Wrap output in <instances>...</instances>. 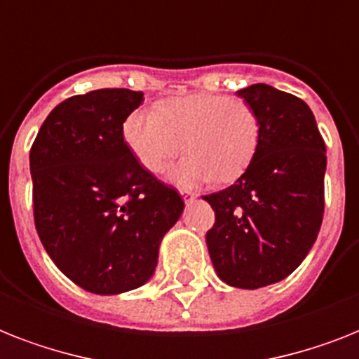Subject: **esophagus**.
<instances>
[{"instance_id":"34e87169","label":"esophagus","mask_w":359,"mask_h":359,"mask_svg":"<svg viewBox=\"0 0 359 359\" xmlns=\"http://www.w3.org/2000/svg\"><path fill=\"white\" fill-rule=\"evenodd\" d=\"M182 194V199H184V203H189V201L195 199V194H191V191H180Z\"/></svg>"}]
</instances>
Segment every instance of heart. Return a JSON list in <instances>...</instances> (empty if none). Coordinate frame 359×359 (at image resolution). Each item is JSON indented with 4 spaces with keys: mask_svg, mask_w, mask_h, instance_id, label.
<instances>
[{
    "mask_svg": "<svg viewBox=\"0 0 359 359\" xmlns=\"http://www.w3.org/2000/svg\"><path fill=\"white\" fill-rule=\"evenodd\" d=\"M260 118L241 99L223 94L175 97L156 110H134L123 138L149 173H162L182 149L189 154L168 173L180 188L234 182L260 147Z\"/></svg>",
    "mask_w": 359,
    "mask_h": 359,
    "instance_id": "b5f03b06",
    "label": "heart"
}]
</instances>
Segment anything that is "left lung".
Returning <instances> with one entry per match:
<instances>
[{
  "mask_svg": "<svg viewBox=\"0 0 359 359\" xmlns=\"http://www.w3.org/2000/svg\"><path fill=\"white\" fill-rule=\"evenodd\" d=\"M236 94L260 118V147L234 184L203 197L215 212L206 245L221 280L258 290L290 276L316 243L326 147L302 99L264 83Z\"/></svg>",
  "mask_w": 359,
  "mask_h": 359,
  "instance_id": "obj_1",
  "label": "left lung"
}]
</instances>
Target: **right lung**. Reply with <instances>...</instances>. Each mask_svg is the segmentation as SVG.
Masks as SVG:
<instances>
[{"mask_svg":"<svg viewBox=\"0 0 359 359\" xmlns=\"http://www.w3.org/2000/svg\"><path fill=\"white\" fill-rule=\"evenodd\" d=\"M142 92L94 90L57 104L36 134L29 168L43 249L79 287L119 295L153 276L165 232L184 201L125 144Z\"/></svg>","mask_w":359,"mask_h":359,"instance_id":"add662e5","label":"right lung"}]
</instances>
